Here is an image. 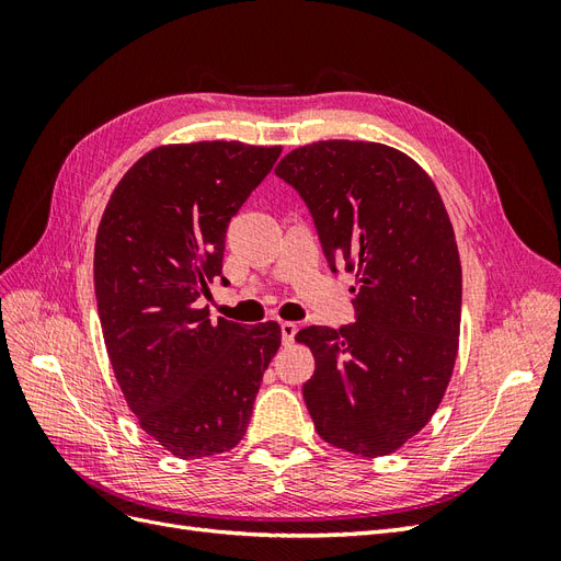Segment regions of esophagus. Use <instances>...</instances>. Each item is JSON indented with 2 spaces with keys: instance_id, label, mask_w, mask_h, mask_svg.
Returning <instances> with one entry per match:
<instances>
[{
  "instance_id": "1",
  "label": "esophagus",
  "mask_w": 561,
  "mask_h": 561,
  "mask_svg": "<svg viewBox=\"0 0 561 561\" xmlns=\"http://www.w3.org/2000/svg\"><path fill=\"white\" fill-rule=\"evenodd\" d=\"M297 325L295 322H280V336H283V344L290 346L295 342V334H297Z\"/></svg>"
}]
</instances>
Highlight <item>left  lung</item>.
<instances>
[{
	"label": "left lung",
	"mask_w": 561,
	"mask_h": 561,
	"mask_svg": "<svg viewBox=\"0 0 561 561\" xmlns=\"http://www.w3.org/2000/svg\"><path fill=\"white\" fill-rule=\"evenodd\" d=\"M307 203L330 268L355 276V322L297 332L316 358L304 400L318 435L377 458L443 402L461 332V260L433 180L402 151L320 140L276 165Z\"/></svg>",
	"instance_id": "obj_1"
}]
</instances>
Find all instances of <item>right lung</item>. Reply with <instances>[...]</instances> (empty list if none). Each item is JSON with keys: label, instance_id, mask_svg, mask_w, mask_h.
I'll use <instances>...</instances> for the list:
<instances>
[{"label": "right lung", "instance_id": "1", "mask_svg": "<svg viewBox=\"0 0 561 561\" xmlns=\"http://www.w3.org/2000/svg\"><path fill=\"white\" fill-rule=\"evenodd\" d=\"M280 147L163 145L116 184L95 236V299L114 377L140 428L180 458L241 443L276 320H210L201 297L222 278L225 236ZM227 283V278H222Z\"/></svg>", "mask_w": 561, "mask_h": 561}]
</instances>
